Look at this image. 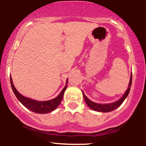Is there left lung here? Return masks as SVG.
<instances>
[{
    "instance_id": "1",
    "label": "left lung",
    "mask_w": 146,
    "mask_h": 146,
    "mask_svg": "<svg viewBox=\"0 0 146 146\" xmlns=\"http://www.w3.org/2000/svg\"><path fill=\"white\" fill-rule=\"evenodd\" d=\"M131 81H132V73H131L130 80H129L128 88H127V90L125 92L124 94H123V96L121 97V98L119 100L115 102H113V103L107 104H97V103L93 102L90 100L86 96L85 94L82 92L84 99L86 104L92 110H93L101 111V112H109V111H113V110H114L116 109L117 108H118L119 106H120L121 104L123 103V102L125 100V99L126 98L127 96H128L129 90H130V86H131Z\"/></svg>"
}]
</instances>
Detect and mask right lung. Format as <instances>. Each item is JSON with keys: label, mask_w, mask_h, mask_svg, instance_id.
Masks as SVG:
<instances>
[{"label": "right lung", "mask_w": 146, "mask_h": 146, "mask_svg": "<svg viewBox=\"0 0 146 146\" xmlns=\"http://www.w3.org/2000/svg\"><path fill=\"white\" fill-rule=\"evenodd\" d=\"M11 87L13 89V92L15 94L16 97L17 99L21 102L22 104L24 106H25L27 108H28L30 110H31L33 112L37 113H47L50 112V111L54 110L60 104L62 100L64 93L67 88V84H68V80H66V84L65 87L62 90L60 94L56 98H54L52 100L48 101H44V102H39L36 100H34L29 98H26L21 95L19 92L17 90L15 87L14 86L13 80L11 77Z\"/></svg>", "instance_id": "1"}]
</instances>
